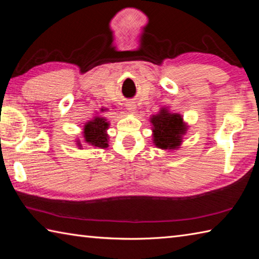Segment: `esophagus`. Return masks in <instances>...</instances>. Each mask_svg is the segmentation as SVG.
Segmentation results:
<instances>
[{
  "instance_id": "obj_1",
  "label": "esophagus",
  "mask_w": 259,
  "mask_h": 259,
  "mask_svg": "<svg viewBox=\"0 0 259 259\" xmlns=\"http://www.w3.org/2000/svg\"><path fill=\"white\" fill-rule=\"evenodd\" d=\"M136 108H137V106H136V105H135L134 103H130V104L126 105V109H128V111H129L130 113H135Z\"/></svg>"
}]
</instances>
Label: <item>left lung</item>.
<instances>
[{"mask_svg": "<svg viewBox=\"0 0 259 259\" xmlns=\"http://www.w3.org/2000/svg\"><path fill=\"white\" fill-rule=\"evenodd\" d=\"M153 144L160 150H178L183 144L188 125L179 113H171L168 107H162L159 113L152 115Z\"/></svg>", "mask_w": 259, "mask_h": 259, "instance_id": "1", "label": "left lung"}]
</instances>
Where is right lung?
Returning a JSON list of instances; mask_svg holds the SVG:
<instances>
[{
	"instance_id": "right-lung-1",
	"label": "right lung",
	"mask_w": 259,
	"mask_h": 259,
	"mask_svg": "<svg viewBox=\"0 0 259 259\" xmlns=\"http://www.w3.org/2000/svg\"><path fill=\"white\" fill-rule=\"evenodd\" d=\"M102 112H105V108H102ZM109 126V122L105 116L95 115L93 120L85 122L83 126V139L84 143L89 145L98 148H106L108 147V135L107 129ZM76 145L82 147L80 139H76Z\"/></svg>"
}]
</instances>
